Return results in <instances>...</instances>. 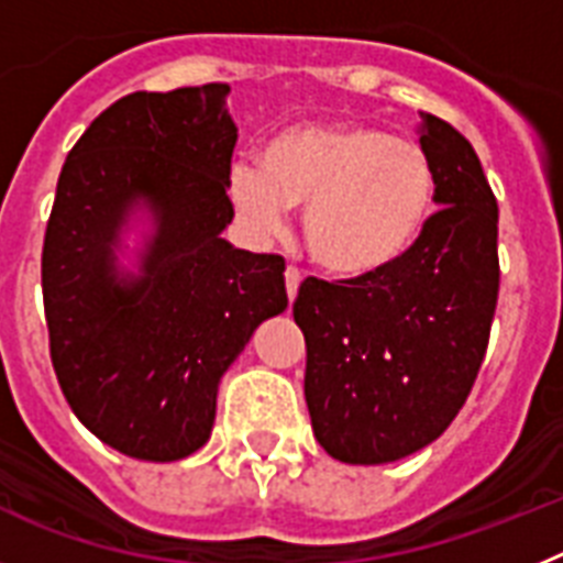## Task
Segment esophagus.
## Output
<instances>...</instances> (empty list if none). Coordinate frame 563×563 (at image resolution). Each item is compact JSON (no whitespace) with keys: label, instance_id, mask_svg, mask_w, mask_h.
Masks as SVG:
<instances>
[{"label":"esophagus","instance_id":"esophagus-1","mask_svg":"<svg viewBox=\"0 0 563 563\" xmlns=\"http://www.w3.org/2000/svg\"><path fill=\"white\" fill-rule=\"evenodd\" d=\"M300 283H302L300 268L288 266V268H286V291H288V300H295V297H297V288H300Z\"/></svg>","mask_w":563,"mask_h":563}]
</instances>
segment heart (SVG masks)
I'll list each match as a JSON object with an SVG mask.
<instances>
[{"instance_id": "obj_1", "label": "heart", "mask_w": 563, "mask_h": 563, "mask_svg": "<svg viewBox=\"0 0 563 563\" xmlns=\"http://www.w3.org/2000/svg\"><path fill=\"white\" fill-rule=\"evenodd\" d=\"M229 200L257 234L286 227L302 207V241L331 275L363 277L419 241L437 178L417 141L356 121L297 124L268 141L261 166L229 169Z\"/></svg>"}]
</instances>
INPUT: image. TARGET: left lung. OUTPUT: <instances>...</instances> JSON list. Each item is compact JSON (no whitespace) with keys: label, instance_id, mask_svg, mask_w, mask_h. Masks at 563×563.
<instances>
[{"label":"left lung","instance_id":"8db88e82","mask_svg":"<svg viewBox=\"0 0 563 563\" xmlns=\"http://www.w3.org/2000/svg\"><path fill=\"white\" fill-rule=\"evenodd\" d=\"M437 178L419 241L374 275L302 280L306 405L317 442L345 464L422 451L456 419L490 340L498 300V207L471 141L422 112Z\"/></svg>","mask_w":563,"mask_h":563}]
</instances>
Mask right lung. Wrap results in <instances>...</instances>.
<instances>
[{"label": "right lung", "instance_id": "obj_1", "mask_svg": "<svg viewBox=\"0 0 563 563\" xmlns=\"http://www.w3.org/2000/svg\"><path fill=\"white\" fill-rule=\"evenodd\" d=\"M229 85L130 92L67 153L42 249L51 360L78 422L124 456L175 462L212 433L218 383L288 306L280 254L223 241L238 126ZM135 208L140 272L114 249Z\"/></svg>", "mask_w": 563, "mask_h": 563}]
</instances>
